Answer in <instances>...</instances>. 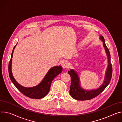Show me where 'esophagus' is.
I'll use <instances>...</instances> for the list:
<instances>
[{
  "mask_svg": "<svg viewBox=\"0 0 122 122\" xmlns=\"http://www.w3.org/2000/svg\"><path fill=\"white\" fill-rule=\"evenodd\" d=\"M62 67L63 68H64V69L65 68H67L69 66V64H68V63L67 62L64 61V62H62Z\"/></svg>",
  "mask_w": 122,
  "mask_h": 122,
  "instance_id": "obj_1",
  "label": "esophagus"
}]
</instances>
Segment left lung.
Listing matches in <instances>:
<instances>
[{
  "instance_id": "1",
  "label": "left lung",
  "mask_w": 122,
  "mask_h": 122,
  "mask_svg": "<svg viewBox=\"0 0 122 122\" xmlns=\"http://www.w3.org/2000/svg\"><path fill=\"white\" fill-rule=\"evenodd\" d=\"M99 39L103 42V47L107 56V67L106 71L105 76L103 84L96 89L86 90L81 87L80 80L78 73L75 70L71 69L68 71L71 77V84L70 90L71 96L77 100H87L92 99L100 94L109 84L112 79V68L110 62V54L107 48L104 37L100 36Z\"/></svg>"
}]
</instances>
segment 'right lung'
Segmentation results:
<instances>
[{
  "mask_svg": "<svg viewBox=\"0 0 122 122\" xmlns=\"http://www.w3.org/2000/svg\"><path fill=\"white\" fill-rule=\"evenodd\" d=\"M14 47L11 58L9 64V74L10 80L17 89L25 96L32 99H41L46 96L49 93L52 80L56 76L62 71V67L61 66H56L51 68L44 77L41 82L37 85L32 87H25L19 84L14 78L12 71V58L14 50L17 45Z\"/></svg>",
  "mask_w": 122,
  "mask_h": 122,
  "instance_id": "add662e5",
  "label": "right lung"
}]
</instances>
